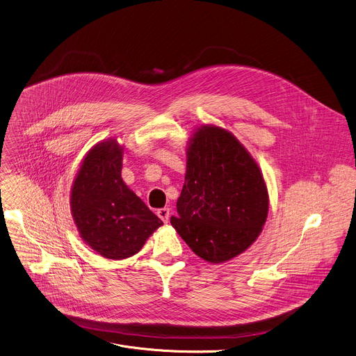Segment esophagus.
<instances>
[{
  "instance_id": "1",
  "label": "esophagus",
  "mask_w": 356,
  "mask_h": 356,
  "mask_svg": "<svg viewBox=\"0 0 356 356\" xmlns=\"http://www.w3.org/2000/svg\"><path fill=\"white\" fill-rule=\"evenodd\" d=\"M156 215L162 219L163 223H168L169 222V216H170V209L169 208H161V209H158Z\"/></svg>"
}]
</instances>
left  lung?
<instances>
[{"label":"left lung","mask_w":356,"mask_h":356,"mask_svg":"<svg viewBox=\"0 0 356 356\" xmlns=\"http://www.w3.org/2000/svg\"><path fill=\"white\" fill-rule=\"evenodd\" d=\"M186 176L170 223L200 258L225 264L262 233L269 193L262 170L229 130L201 124L186 148Z\"/></svg>","instance_id":"8db88e82"}]
</instances>
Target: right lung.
<instances>
[{"mask_svg":"<svg viewBox=\"0 0 356 356\" xmlns=\"http://www.w3.org/2000/svg\"><path fill=\"white\" fill-rule=\"evenodd\" d=\"M123 144L106 138L84 155L70 188V215L80 238L106 259L136 255L163 225L122 179Z\"/></svg>","mask_w":356,"mask_h":356,"instance_id":"add662e5","label":"right lung"}]
</instances>
